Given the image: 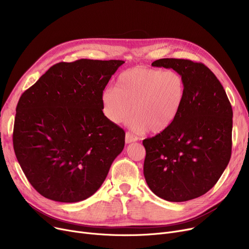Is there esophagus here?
I'll return each mask as SVG.
<instances>
[{
    "instance_id": "34e87169",
    "label": "esophagus",
    "mask_w": 249,
    "mask_h": 249,
    "mask_svg": "<svg viewBox=\"0 0 249 249\" xmlns=\"http://www.w3.org/2000/svg\"><path fill=\"white\" fill-rule=\"evenodd\" d=\"M138 140V137L135 136L134 134L130 133V132H126V137H125V141L126 143H131V142H135Z\"/></svg>"
}]
</instances>
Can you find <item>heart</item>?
Returning a JSON list of instances; mask_svg holds the SVG:
<instances>
[{"label":"heart","instance_id":"heart-1","mask_svg":"<svg viewBox=\"0 0 249 249\" xmlns=\"http://www.w3.org/2000/svg\"><path fill=\"white\" fill-rule=\"evenodd\" d=\"M185 96L186 84L179 72L136 67L118 75L115 89L102 91L101 105L112 123L122 122L132 108L130 127L159 133L177 119Z\"/></svg>","mask_w":249,"mask_h":249}]
</instances>
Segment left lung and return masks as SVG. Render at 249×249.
Wrapping results in <instances>:
<instances>
[{"instance_id": "left-lung-1", "label": "left lung", "mask_w": 249, "mask_h": 249, "mask_svg": "<svg viewBox=\"0 0 249 249\" xmlns=\"http://www.w3.org/2000/svg\"><path fill=\"white\" fill-rule=\"evenodd\" d=\"M152 67L173 69L186 96L174 123L143 140V174L149 189L169 202L193 200L211 190L231 158L232 107L216 75L201 62L161 58Z\"/></svg>"}]
</instances>
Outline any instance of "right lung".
Wrapping results in <instances>:
<instances>
[{"label": "right lung", "mask_w": 249, "mask_h": 249, "mask_svg": "<svg viewBox=\"0 0 249 249\" xmlns=\"http://www.w3.org/2000/svg\"><path fill=\"white\" fill-rule=\"evenodd\" d=\"M123 63L59 62L20 97L13 145L23 173L43 197L88 199L122 152L125 132L104 116L101 94Z\"/></svg>", "instance_id": "1"}]
</instances>
